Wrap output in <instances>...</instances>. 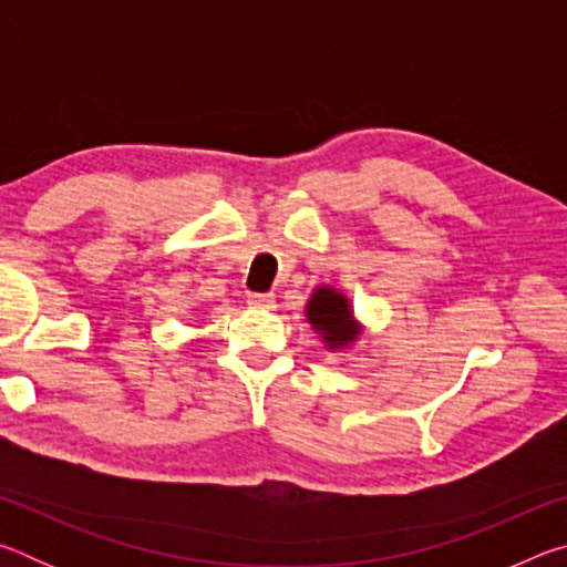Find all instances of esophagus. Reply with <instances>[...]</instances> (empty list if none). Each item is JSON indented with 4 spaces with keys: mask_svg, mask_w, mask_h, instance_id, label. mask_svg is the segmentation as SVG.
<instances>
[{
    "mask_svg": "<svg viewBox=\"0 0 567 567\" xmlns=\"http://www.w3.org/2000/svg\"><path fill=\"white\" fill-rule=\"evenodd\" d=\"M247 305L255 307V310H270V307L275 305V295L252 292V295H247Z\"/></svg>",
    "mask_w": 567,
    "mask_h": 567,
    "instance_id": "34e87169",
    "label": "esophagus"
}]
</instances>
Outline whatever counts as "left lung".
<instances>
[{
  "instance_id": "obj_1",
  "label": "left lung",
  "mask_w": 567,
  "mask_h": 567,
  "mask_svg": "<svg viewBox=\"0 0 567 567\" xmlns=\"http://www.w3.org/2000/svg\"><path fill=\"white\" fill-rule=\"evenodd\" d=\"M307 322L322 334L330 350H342L360 338V322L352 318L350 300L332 287H318L305 307Z\"/></svg>"
}]
</instances>
